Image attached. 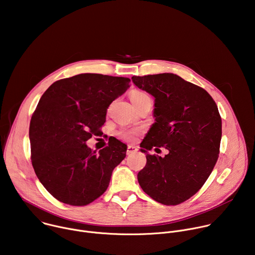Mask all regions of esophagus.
<instances>
[{"mask_svg":"<svg viewBox=\"0 0 255 255\" xmlns=\"http://www.w3.org/2000/svg\"><path fill=\"white\" fill-rule=\"evenodd\" d=\"M138 148L136 146H133V145H128L127 147V154H133L135 152H137Z\"/></svg>","mask_w":255,"mask_h":255,"instance_id":"1","label":"esophagus"}]
</instances>
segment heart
<instances>
[{"label":"heart","mask_w":255,"mask_h":255,"mask_svg":"<svg viewBox=\"0 0 255 255\" xmlns=\"http://www.w3.org/2000/svg\"><path fill=\"white\" fill-rule=\"evenodd\" d=\"M130 98H131V101L134 103H137V102H140L142 100H145V99H148V95L145 94L144 92H141V91H137V90H134L131 92L130 94ZM138 134V131L137 130H134V129H129V130H123L120 132V136L127 140V141H133L136 137V135Z\"/></svg>","instance_id":"obj_1"}]
</instances>
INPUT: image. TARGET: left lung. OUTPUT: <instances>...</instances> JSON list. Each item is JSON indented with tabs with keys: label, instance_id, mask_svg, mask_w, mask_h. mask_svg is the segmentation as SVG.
<instances>
[{
	"label": "left lung",
	"instance_id": "8db88e82",
	"mask_svg": "<svg viewBox=\"0 0 255 255\" xmlns=\"http://www.w3.org/2000/svg\"><path fill=\"white\" fill-rule=\"evenodd\" d=\"M132 82L155 99V122L140 144L146 165L137 174L138 183L154 201L178 205L203 187L219 156L218 107L204 89L173 74L134 76ZM161 146L169 150L164 158L147 153Z\"/></svg>",
	"mask_w": 255,
	"mask_h": 255
}]
</instances>
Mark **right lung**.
<instances>
[{
  "label": "right lung",
  "mask_w": 255,
  "mask_h": 255,
  "mask_svg": "<svg viewBox=\"0 0 255 255\" xmlns=\"http://www.w3.org/2000/svg\"><path fill=\"white\" fill-rule=\"evenodd\" d=\"M130 79L81 74L53 83L42 95L29 127L31 161L40 183L56 200L86 206L102 196L127 145L114 138L99 153L86 142L100 133L107 109Z\"/></svg>",
  "instance_id": "obj_1"
}]
</instances>
